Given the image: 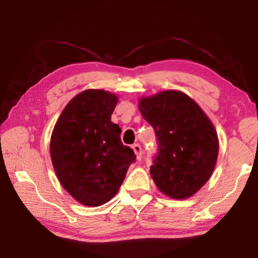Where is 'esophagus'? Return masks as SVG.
Listing matches in <instances>:
<instances>
[{
  "label": "esophagus",
  "mask_w": 258,
  "mask_h": 258,
  "mask_svg": "<svg viewBox=\"0 0 258 258\" xmlns=\"http://www.w3.org/2000/svg\"><path fill=\"white\" fill-rule=\"evenodd\" d=\"M132 148H133V150L135 152V155H137L138 160H141V158H142V148H141V146L138 145V143H135V145L132 146Z\"/></svg>",
  "instance_id": "1"
}]
</instances>
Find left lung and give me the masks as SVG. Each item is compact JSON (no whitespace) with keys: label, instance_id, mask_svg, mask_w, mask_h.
Instances as JSON below:
<instances>
[{"label":"left lung","instance_id":"left-lung-1","mask_svg":"<svg viewBox=\"0 0 258 258\" xmlns=\"http://www.w3.org/2000/svg\"><path fill=\"white\" fill-rule=\"evenodd\" d=\"M139 109L158 142L150 166L152 180L168 197H191L209 180L217 160L218 138L212 121L194 100L175 90L142 98Z\"/></svg>","mask_w":258,"mask_h":258}]
</instances>
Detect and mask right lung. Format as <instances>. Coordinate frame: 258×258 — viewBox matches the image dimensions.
Wrapping results in <instances>:
<instances>
[{
    "instance_id": "1",
    "label": "right lung",
    "mask_w": 258,
    "mask_h": 258,
    "mask_svg": "<svg viewBox=\"0 0 258 258\" xmlns=\"http://www.w3.org/2000/svg\"><path fill=\"white\" fill-rule=\"evenodd\" d=\"M118 98L103 90L77 94L61 112L51 135L52 164L61 185L78 203H108L137 156L111 121Z\"/></svg>"
}]
</instances>
